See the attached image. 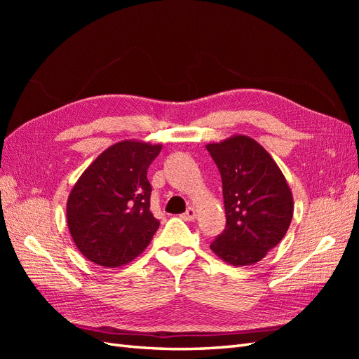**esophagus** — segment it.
<instances>
[{
  "label": "esophagus",
  "instance_id": "34e87169",
  "mask_svg": "<svg viewBox=\"0 0 359 359\" xmlns=\"http://www.w3.org/2000/svg\"><path fill=\"white\" fill-rule=\"evenodd\" d=\"M182 219H184V220H187V222L194 220V219H196V210H194L193 206H189L187 211L182 214Z\"/></svg>",
  "mask_w": 359,
  "mask_h": 359
}]
</instances>
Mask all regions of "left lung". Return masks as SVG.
I'll list each match as a JSON object with an SVG mask.
<instances>
[{
	"label": "left lung",
	"instance_id": "left-lung-1",
	"mask_svg": "<svg viewBox=\"0 0 359 359\" xmlns=\"http://www.w3.org/2000/svg\"><path fill=\"white\" fill-rule=\"evenodd\" d=\"M220 170L226 229L211 250L226 264L262 260L286 235L293 217L289 184L268 151L245 135L206 145Z\"/></svg>",
	"mask_w": 359,
	"mask_h": 359
}]
</instances>
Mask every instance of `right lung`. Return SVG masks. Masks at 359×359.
<instances>
[{
	"label": "right lung",
	"mask_w": 359,
	"mask_h": 359,
	"mask_svg": "<svg viewBox=\"0 0 359 359\" xmlns=\"http://www.w3.org/2000/svg\"><path fill=\"white\" fill-rule=\"evenodd\" d=\"M160 144L126 139L83 170L67 199V224L79 252L116 268L132 262L153 240L158 220L149 210L148 166Z\"/></svg>",
	"instance_id": "1"
}]
</instances>
